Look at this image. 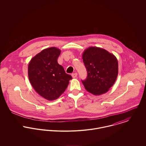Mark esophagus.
<instances>
[{"label":"esophagus","instance_id":"1","mask_svg":"<svg viewBox=\"0 0 146 146\" xmlns=\"http://www.w3.org/2000/svg\"><path fill=\"white\" fill-rule=\"evenodd\" d=\"M71 76H72V77L73 78H76V77H77V76H78V74H77V73H74V74H72Z\"/></svg>","mask_w":146,"mask_h":146}]
</instances>
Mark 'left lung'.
Here are the masks:
<instances>
[{
    "label": "left lung",
    "mask_w": 146,
    "mask_h": 146,
    "mask_svg": "<svg viewBox=\"0 0 146 146\" xmlns=\"http://www.w3.org/2000/svg\"><path fill=\"white\" fill-rule=\"evenodd\" d=\"M82 58L88 73L82 80L85 89L94 95L107 92L117 77L116 57L104 49L92 46L84 50Z\"/></svg>",
    "instance_id": "8db88e82"
}]
</instances>
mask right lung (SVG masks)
I'll use <instances>...</instances> for the list:
<instances>
[{
	"label": "right lung",
	"instance_id": "right-lung-1",
	"mask_svg": "<svg viewBox=\"0 0 146 146\" xmlns=\"http://www.w3.org/2000/svg\"><path fill=\"white\" fill-rule=\"evenodd\" d=\"M61 52L56 47L46 48L31 58L28 66L30 83L40 96L48 101L57 99L72 79L57 62Z\"/></svg>",
	"mask_w": 146,
	"mask_h": 146
}]
</instances>
